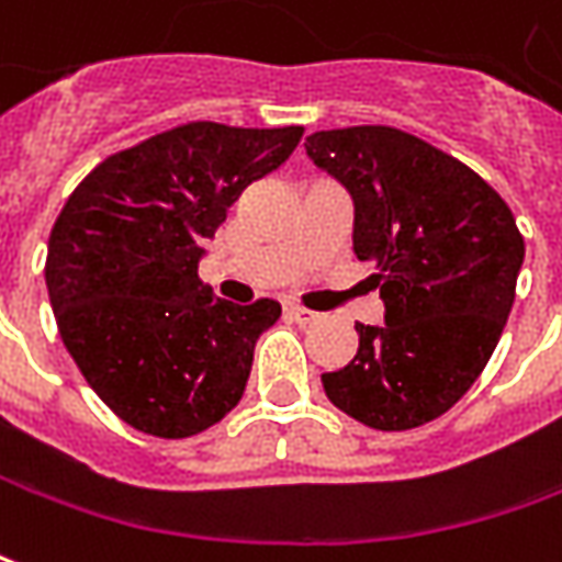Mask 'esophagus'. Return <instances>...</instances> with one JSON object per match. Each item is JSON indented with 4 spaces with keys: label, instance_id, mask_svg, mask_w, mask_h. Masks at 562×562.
<instances>
[{
    "label": "esophagus",
    "instance_id": "obj_1",
    "mask_svg": "<svg viewBox=\"0 0 562 562\" xmlns=\"http://www.w3.org/2000/svg\"><path fill=\"white\" fill-rule=\"evenodd\" d=\"M285 313H289L294 322H301V325L319 319V313H313V310H307V307H297V304H289V307H285Z\"/></svg>",
    "mask_w": 562,
    "mask_h": 562
}]
</instances>
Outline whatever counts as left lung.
<instances>
[{
    "mask_svg": "<svg viewBox=\"0 0 562 562\" xmlns=\"http://www.w3.org/2000/svg\"><path fill=\"white\" fill-rule=\"evenodd\" d=\"M307 158L352 200V252L380 273L383 325L322 374L328 402L380 431L417 429L469 392L499 344L524 265L508 203L395 127L310 133Z\"/></svg>",
    "mask_w": 562,
    "mask_h": 562,
    "instance_id": "obj_1",
    "label": "left lung"
}]
</instances>
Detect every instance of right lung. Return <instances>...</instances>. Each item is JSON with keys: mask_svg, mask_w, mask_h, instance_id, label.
Returning <instances> with one entry per match:
<instances>
[{"mask_svg": "<svg viewBox=\"0 0 562 562\" xmlns=\"http://www.w3.org/2000/svg\"><path fill=\"white\" fill-rule=\"evenodd\" d=\"M304 127L194 121L105 158L66 200L45 282L60 337L117 417L191 438L231 414L277 301H215L206 243L246 188L280 170Z\"/></svg>", "mask_w": 562, "mask_h": 562, "instance_id": "right-lung-1", "label": "right lung"}]
</instances>
